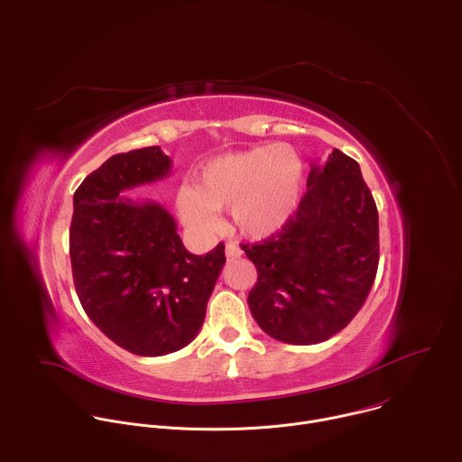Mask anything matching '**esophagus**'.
Masks as SVG:
<instances>
[{"instance_id":"34e87169","label":"esophagus","mask_w":462,"mask_h":462,"mask_svg":"<svg viewBox=\"0 0 462 462\" xmlns=\"http://www.w3.org/2000/svg\"><path fill=\"white\" fill-rule=\"evenodd\" d=\"M225 252H226V257H228V259H230V257H241V255H243V250H241L237 245H234V243H228L226 248H225Z\"/></svg>"}]
</instances>
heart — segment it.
I'll return each instance as SVG.
<instances>
[{"label": "heart", "instance_id": "heart-1", "mask_svg": "<svg viewBox=\"0 0 462 462\" xmlns=\"http://www.w3.org/2000/svg\"><path fill=\"white\" fill-rule=\"evenodd\" d=\"M305 184L301 155L289 144H265L210 161L195 186L177 193L182 221L208 234L217 228V210H228L245 237L278 234L296 214Z\"/></svg>", "mask_w": 462, "mask_h": 462}]
</instances>
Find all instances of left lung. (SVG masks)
Masks as SVG:
<instances>
[{"label":"left lung","mask_w":462,"mask_h":462,"mask_svg":"<svg viewBox=\"0 0 462 462\" xmlns=\"http://www.w3.org/2000/svg\"><path fill=\"white\" fill-rule=\"evenodd\" d=\"M243 250L257 269L248 307L269 337L310 346L340 333L378 269V212L358 162L340 150L312 162L294 217Z\"/></svg>","instance_id":"left-lung-1"}]
</instances>
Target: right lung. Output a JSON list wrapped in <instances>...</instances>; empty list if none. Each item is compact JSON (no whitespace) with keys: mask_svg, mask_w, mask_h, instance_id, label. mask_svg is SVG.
I'll return each instance as SVG.
<instances>
[{"mask_svg":"<svg viewBox=\"0 0 462 462\" xmlns=\"http://www.w3.org/2000/svg\"><path fill=\"white\" fill-rule=\"evenodd\" d=\"M170 171L159 146L118 153L73 197L69 254L79 300L109 340L139 356L179 351L197 337L226 261L221 243L207 255L188 252L162 205L122 195Z\"/></svg>","mask_w":462,"mask_h":462,"instance_id":"add662e5","label":"right lung"}]
</instances>
